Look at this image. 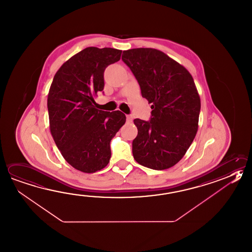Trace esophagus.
<instances>
[{"instance_id":"34e87169","label":"esophagus","mask_w":252,"mask_h":252,"mask_svg":"<svg viewBox=\"0 0 252 252\" xmlns=\"http://www.w3.org/2000/svg\"><path fill=\"white\" fill-rule=\"evenodd\" d=\"M126 121L127 122H132L133 121V116L132 115H126Z\"/></svg>"}]
</instances>
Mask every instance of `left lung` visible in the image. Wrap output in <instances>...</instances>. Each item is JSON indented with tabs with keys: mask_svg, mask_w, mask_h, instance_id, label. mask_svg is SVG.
Segmentation results:
<instances>
[{
	"mask_svg": "<svg viewBox=\"0 0 252 252\" xmlns=\"http://www.w3.org/2000/svg\"><path fill=\"white\" fill-rule=\"evenodd\" d=\"M123 61L136 78L142 96L152 105L150 121L135 119L134 159L155 170L176 165L194 139L200 100L186 67L152 48L124 51Z\"/></svg>",
	"mask_w": 252,
	"mask_h": 252,
	"instance_id": "obj_1",
	"label": "left lung"
}]
</instances>
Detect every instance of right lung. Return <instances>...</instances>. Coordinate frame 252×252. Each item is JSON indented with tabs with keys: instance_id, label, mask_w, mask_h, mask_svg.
I'll use <instances>...</instances> for the list:
<instances>
[{
	"instance_id": "obj_1",
	"label": "right lung",
	"mask_w": 252,
	"mask_h": 252,
	"mask_svg": "<svg viewBox=\"0 0 252 252\" xmlns=\"http://www.w3.org/2000/svg\"><path fill=\"white\" fill-rule=\"evenodd\" d=\"M122 51L88 47L58 70L48 94L50 128L68 164L79 171L94 173L111 157L110 142L126 122L119 110L95 108L94 96L104 88L106 67L119 62Z\"/></svg>"
}]
</instances>
